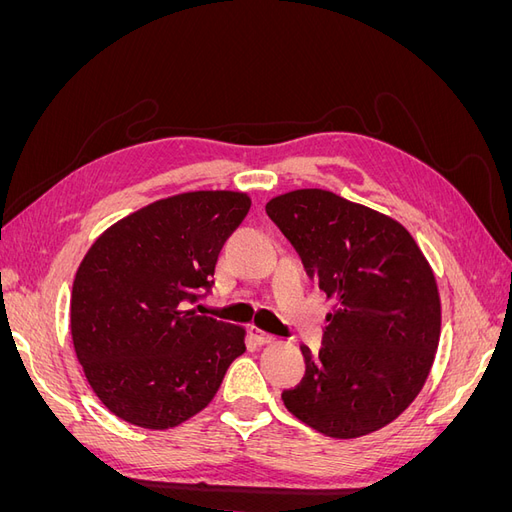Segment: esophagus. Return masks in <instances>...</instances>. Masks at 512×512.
Returning <instances> with one entry per match:
<instances>
[{
	"mask_svg": "<svg viewBox=\"0 0 512 512\" xmlns=\"http://www.w3.org/2000/svg\"><path fill=\"white\" fill-rule=\"evenodd\" d=\"M250 335H252L254 342H256V344H260V346L273 344V342H275V337H273L271 333H265V331L258 329V327H252V329H250Z\"/></svg>",
	"mask_w": 512,
	"mask_h": 512,
	"instance_id": "1",
	"label": "esophagus"
}]
</instances>
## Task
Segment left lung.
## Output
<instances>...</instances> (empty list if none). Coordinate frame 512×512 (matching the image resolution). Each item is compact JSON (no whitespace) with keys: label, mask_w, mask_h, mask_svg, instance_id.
<instances>
[{"label":"left lung","mask_w":512,"mask_h":512,"mask_svg":"<svg viewBox=\"0 0 512 512\" xmlns=\"http://www.w3.org/2000/svg\"><path fill=\"white\" fill-rule=\"evenodd\" d=\"M267 215L337 301L318 354L301 346L305 378L284 406L331 438L389 425L423 389L440 342L429 262L399 222L327 190L277 196Z\"/></svg>","instance_id":"left-lung-1"}]
</instances>
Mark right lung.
Segmentation results:
<instances>
[{
	"mask_svg": "<svg viewBox=\"0 0 512 512\" xmlns=\"http://www.w3.org/2000/svg\"><path fill=\"white\" fill-rule=\"evenodd\" d=\"M247 211L241 192L179 194L89 247L72 284V342L91 389L123 421L145 429L188 421L245 352L241 327L190 307L213 288L222 245Z\"/></svg>",
	"mask_w": 512,
	"mask_h": 512,
	"instance_id": "right-lung-1",
	"label": "right lung"
}]
</instances>
